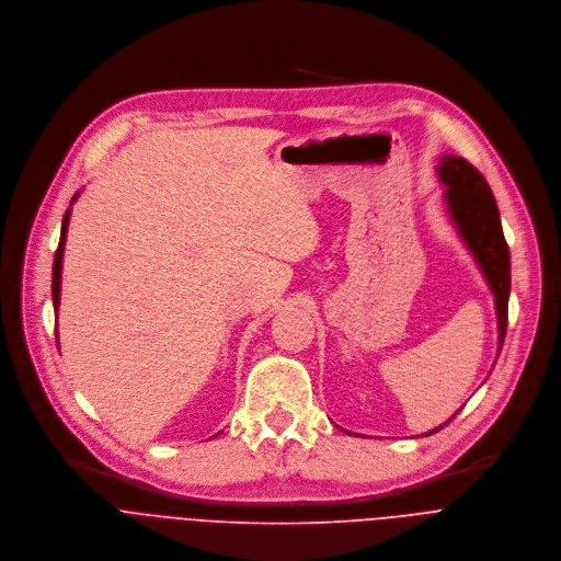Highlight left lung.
Here are the masks:
<instances>
[{"instance_id": "8db88e82", "label": "left lung", "mask_w": 561, "mask_h": 561, "mask_svg": "<svg viewBox=\"0 0 561 561\" xmlns=\"http://www.w3.org/2000/svg\"><path fill=\"white\" fill-rule=\"evenodd\" d=\"M435 170H437V179L446 185L444 203H446V209H449L454 226L460 239L467 243L469 252L473 254L480 272L484 274L493 291L495 313H497V345H500L497 352H502L506 324H508L511 256H508V245L504 241L495 196L486 179L462 157L444 154L435 165ZM451 420H446L444 424H449ZM444 424H439L437 428L424 435L439 431Z\"/></svg>"}]
</instances>
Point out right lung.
Masks as SVG:
<instances>
[{
	"mask_svg": "<svg viewBox=\"0 0 561 561\" xmlns=\"http://www.w3.org/2000/svg\"><path fill=\"white\" fill-rule=\"evenodd\" d=\"M79 194L72 196L70 205L77 201ZM68 222H70V207L66 209L64 214V220H61V237H59V248L55 252V263H53V305L55 309H59V296H61V263H64V245H66V232H68ZM57 331V329H55ZM57 345H59V339H57Z\"/></svg>",
	"mask_w": 561,
	"mask_h": 561,
	"instance_id": "right-lung-1",
	"label": "right lung"
}]
</instances>
